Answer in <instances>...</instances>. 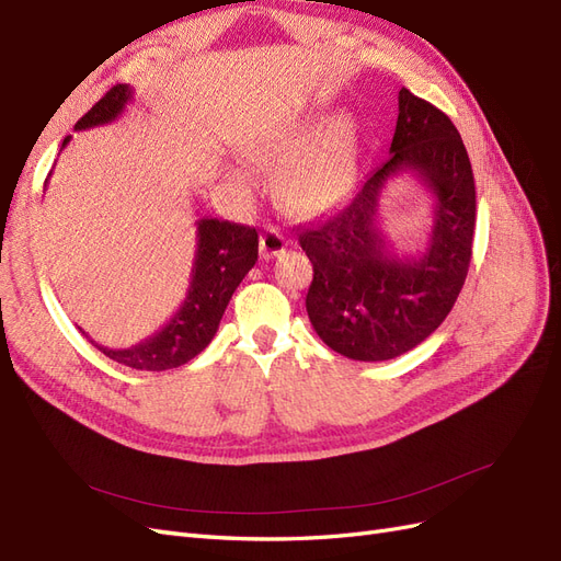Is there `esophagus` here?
<instances>
[{
    "label": "esophagus",
    "mask_w": 561,
    "mask_h": 561,
    "mask_svg": "<svg viewBox=\"0 0 561 561\" xmlns=\"http://www.w3.org/2000/svg\"><path fill=\"white\" fill-rule=\"evenodd\" d=\"M284 247H286V238L277 228H267L261 234V259H273L282 254Z\"/></svg>",
    "instance_id": "34e87169"
}]
</instances>
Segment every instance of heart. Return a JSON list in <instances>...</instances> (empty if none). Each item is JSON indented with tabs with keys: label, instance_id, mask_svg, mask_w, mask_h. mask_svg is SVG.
Wrapping results in <instances>:
<instances>
[{
	"label": "heart",
	"instance_id": "b5f03b06",
	"mask_svg": "<svg viewBox=\"0 0 561 561\" xmlns=\"http://www.w3.org/2000/svg\"><path fill=\"white\" fill-rule=\"evenodd\" d=\"M314 116H296L265 123L251 130L240 149L259 168L284 160L277 191L286 207L298 214H319L347 193L358 165V135L350 116H335L317 130ZM232 186L244 195L256 188V176L238 165L228 170Z\"/></svg>",
	"mask_w": 561,
	"mask_h": 561
}]
</instances>
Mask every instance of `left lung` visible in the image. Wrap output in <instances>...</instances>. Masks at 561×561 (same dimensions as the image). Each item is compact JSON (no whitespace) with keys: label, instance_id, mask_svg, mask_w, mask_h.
I'll return each mask as SVG.
<instances>
[{"label":"left lung","instance_id":"1","mask_svg":"<svg viewBox=\"0 0 561 561\" xmlns=\"http://www.w3.org/2000/svg\"><path fill=\"white\" fill-rule=\"evenodd\" d=\"M389 153L335 214L296 230L314 267L307 317L333 352L354 360L396 358L424 342L455 307L473 254L476 182L455 123L403 88ZM401 171L437 201L417 260L393 257L376 228L378 193Z\"/></svg>","mask_w":561,"mask_h":561}]
</instances>
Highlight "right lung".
<instances>
[{
    "label": "right lung",
    "mask_w": 561,
    "mask_h": 561,
    "mask_svg": "<svg viewBox=\"0 0 561 561\" xmlns=\"http://www.w3.org/2000/svg\"><path fill=\"white\" fill-rule=\"evenodd\" d=\"M130 100L133 88L128 83L114 85L98 104H93V110L77 121L75 128L85 130L116 121ZM67 141L69 137H65L62 147H67ZM256 261V228L219 219H201L197 221V249L188 294L165 327L128 350H110L98 345L95 340L90 342L102 354L128 368L170 370L184 366L209 345L234 288L240 286Z\"/></svg>",
    "instance_id": "obj_1"
}]
</instances>
